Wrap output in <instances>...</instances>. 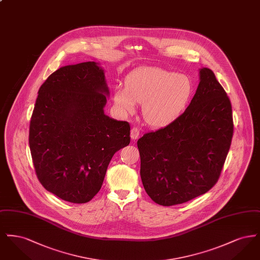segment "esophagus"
<instances>
[{"instance_id":"esophagus-1","label":"esophagus","mask_w":260,"mask_h":260,"mask_svg":"<svg viewBox=\"0 0 260 260\" xmlns=\"http://www.w3.org/2000/svg\"><path fill=\"white\" fill-rule=\"evenodd\" d=\"M139 128L137 127V126H134L133 128H132V131H131V137H132V139L133 140H136L138 138V136H139Z\"/></svg>"}]
</instances>
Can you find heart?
Wrapping results in <instances>:
<instances>
[{"mask_svg": "<svg viewBox=\"0 0 260 260\" xmlns=\"http://www.w3.org/2000/svg\"><path fill=\"white\" fill-rule=\"evenodd\" d=\"M194 92L192 80L159 67H144L126 78L125 87L116 88L114 99L125 113L142 103L146 124L161 127L173 123L183 112Z\"/></svg>", "mask_w": 260, "mask_h": 260, "instance_id": "1", "label": "heart"}]
</instances>
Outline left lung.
Listing matches in <instances>:
<instances>
[{
  "label": "left lung",
  "mask_w": 260,
  "mask_h": 260,
  "mask_svg": "<svg viewBox=\"0 0 260 260\" xmlns=\"http://www.w3.org/2000/svg\"><path fill=\"white\" fill-rule=\"evenodd\" d=\"M233 133L230 99L214 73L203 68L185 111L137 141L149 197L170 207L207 193L219 179Z\"/></svg>",
  "instance_id": "1"
}]
</instances>
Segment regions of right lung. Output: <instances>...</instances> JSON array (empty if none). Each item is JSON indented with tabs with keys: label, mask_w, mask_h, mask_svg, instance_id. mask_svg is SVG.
Listing matches in <instances>:
<instances>
[{
	"label": "right lung",
	"mask_w": 260,
	"mask_h": 260,
	"mask_svg": "<svg viewBox=\"0 0 260 260\" xmlns=\"http://www.w3.org/2000/svg\"><path fill=\"white\" fill-rule=\"evenodd\" d=\"M29 146L38 179L56 197L85 204L99 193L113 155L131 142V125L104 115L109 94L93 61L63 66L38 91Z\"/></svg>",
	"instance_id": "obj_1"
}]
</instances>
